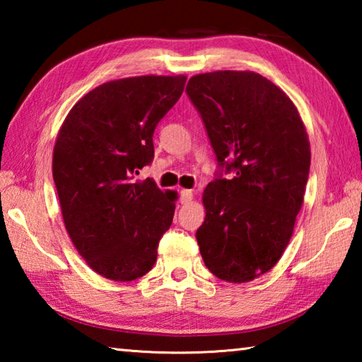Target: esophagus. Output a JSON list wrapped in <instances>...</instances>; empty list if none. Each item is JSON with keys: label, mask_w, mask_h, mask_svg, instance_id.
<instances>
[{"label": "esophagus", "mask_w": 362, "mask_h": 362, "mask_svg": "<svg viewBox=\"0 0 362 362\" xmlns=\"http://www.w3.org/2000/svg\"><path fill=\"white\" fill-rule=\"evenodd\" d=\"M193 198V192L192 189H180V203L182 204H188Z\"/></svg>", "instance_id": "obj_1"}]
</instances>
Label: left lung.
I'll list each match as a JSON object with an SVG mask.
<instances>
[{"mask_svg":"<svg viewBox=\"0 0 362 362\" xmlns=\"http://www.w3.org/2000/svg\"><path fill=\"white\" fill-rule=\"evenodd\" d=\"M187 94L220 168L203 193L199 252L217 278L247 283L291 241L308 182V136L292 100L259 73H203L189 78Z\"/></svg>","mask_w":362,"mask_h":362,"instance_id":"obj_1","label":"left lung"}]
</instances>
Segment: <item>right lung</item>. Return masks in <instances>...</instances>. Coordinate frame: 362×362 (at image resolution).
Returning a JSON list of instances; mask_svg holds the SVG:
<instances>
[{
	"instance_id": "right-lung-1",
	"label": "right lung",
	"mask_w": 362,
	"mask_h": 362,
	"mask_svg": "<svg viewBox=\"0 0 362 362\" xmlns=\"http://www.w3.org/2000/svg\"><path fill=\"white\" fill-rule=\"evenodd\" d=\"M185 81L148 75L100 84L60 127L52 177L65 228L103 278L134 281L148 273L173 223L175 193L161 192L153 179H134L153 161V132Z\"/></svg>"
}]
</instances>
